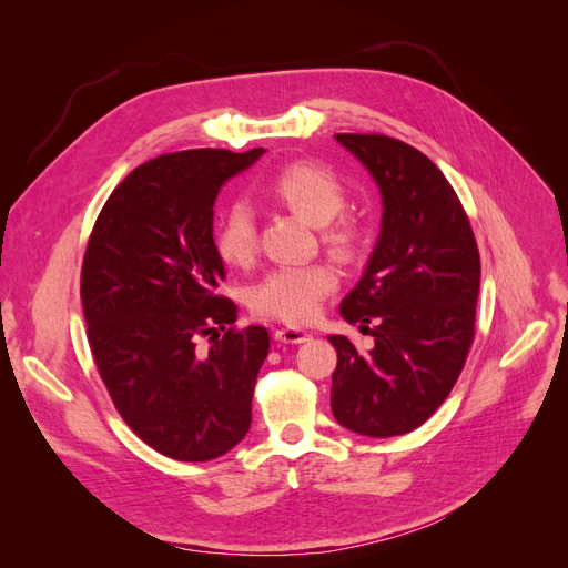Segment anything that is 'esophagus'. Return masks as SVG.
<instances>
[{"label":"esophagus","mask_w":568,"mask_h":568,"mask_svg":"<svg viewBox=\"0 0 568 568\" xmlns=\"http://www.w3.org/2000/svg\"><path fill=\"white\" fill-rule=\"evenodd\" d=\"M274 338L282 341V343H303L311 338V334L298 329V326H282V329L274 332Z\"/></svg>","instance_id":"obj_1"}]
</instances>
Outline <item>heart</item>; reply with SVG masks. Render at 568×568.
Segmentation results:
<instances>
[{"label": "heart", "instance_id": "heart-1", "mask_svg": "<svg viewBox=\"0 0 568 568\" xmlns=\"http://www.w3.org/2000/svg\"><path fill=\"white\" fill-rule=\"evenodd\" d=\"M263 194L320 225L322 244L338 257H353L363 244V222L353 213H343L346 186L332 170L311 161L288 163L265 182ZM215 248L222 261L236 267L255 261L257 227L246 203H232L222 213L215 230ZM336 286L338 272L329 263L286 265L267 272L251 288L248 305L257 317L305 324L315 320L322 301Z\"/></svg>", "mask_w": 568, "mask_h": 568}]
</instances>
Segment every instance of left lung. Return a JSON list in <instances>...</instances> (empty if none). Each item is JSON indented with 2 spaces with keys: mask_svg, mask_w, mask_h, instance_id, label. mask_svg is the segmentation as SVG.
<instances>
[{
  "mask_svg": "<svg viewBox=\"0 0 568 568\" xmlns=\"http://www.w3.org/2000/svg\"><path fill=\"white\" fill-rule=\"evenodd\" d=\"M382 189V234L341 315L374 338L359 353L329 336L332 412L369 438L415 432L448 398L474 343L480 257L453 184L424 153L386 134H336Z\"/></svg>",
  "mask_w": 568,
  "mask_h": 568,
  "instance_id": "8db88e82",
  "label": "left lung"
}]
</instances>
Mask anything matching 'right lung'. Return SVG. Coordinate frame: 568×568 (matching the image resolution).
<instances>
[{
    "instance_id": "add662e5",
    "label": "right lung",
    "mask_w": 568,
    "mask_h": 568,
    "mask_svg": "<svg viewBox=\"0 0 568 568\" xmlns=\"http://www.w3.org/2000/svg\"><path fill=\"white\" fill-rule=\"evenodd\" d=\"M261 153L189 149L142 163L113 189L84 248L80 298L101 382L132 432L170 459H215L251 426L270 334L239 329L234 301L217 294L213 205Z\"/></svg>"
}]
</instances>
